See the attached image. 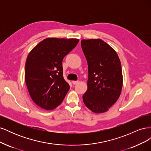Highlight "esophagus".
Returning <instances> with one entry per match:
<instances>
[{"instance_id": "esophagus-1", "label": "esophagus", "mask_w": 151, "mask_h": 151, "mask_svg": "<svg viewBox=\"0 0 151 151\" xmlns=\"http://www.w3.org/2000/svg\"><path fill=\"white\" fill-rule=\"evenodd\" d=\"M72 83L73 84L75 85V84H77V83H78L79 81H73L72 82Z\"/></svg>"}]
</instances>
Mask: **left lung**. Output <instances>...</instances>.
Returning a JSON list of instances; mask_svg holds the SVG:
<instances>
[{"label":"left lung","instance_id":"obj_1","mask_svg":"<svg viewBox=\"0 0 151 151\" xmlns=\"http://www.w3.org/2000/svg\"><path fill=\"white\" fill-rule=\"evenodd\" d=\"M88 65V90L83 96L87 108L106 112L119 98L123 85L120 60L116 52L100 39L81 40Z\"/></svg>","mask_w":151,"mask_h":151}]
</instances>
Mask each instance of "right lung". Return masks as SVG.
Returning <instances> with one entry per match:
<instances>
[{
	"instance_id": "add662e5",
	"label": "right lung",
	"mask_w": 151,
	"mask_h": 151,
	"mask_svg": "<svg viewBox=\"0 0 151 151\" xmlns=\"http://www.w3.org/2000/svg\"><path fill=\"white\" fill-rule=\"evenodd\" d=\"M78 39L48 38L31 50L25 65V81L33 101L52 110L63 101L70 86L63 76L62 60Z\"/></svg>"
}]
</instances>
